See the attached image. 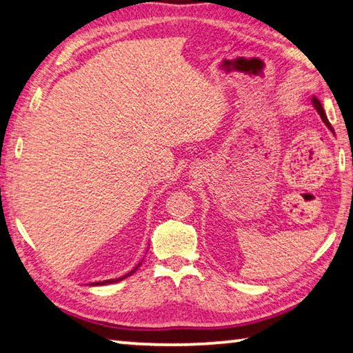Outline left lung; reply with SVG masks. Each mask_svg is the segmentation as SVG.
Wrapping results in <instances>:
<instances>
[{"label":"left lung","mask_w":353,"mask_h":353,"mask_svg":"<svg viewBox=\"0 0 353 353\" xmlns=\"http://www.w3.org/2000/svg\"><path fill=\"white\" fill-rule=\"evenodd\" d=\"M312 103H313V105H314V109L318 110V113L321 115V118H322V121H324L325 124H327V128L328 129H332L333 130V128H332V124L328 123V119H327V115H325V112H324V109H322V104L319 103V99L316 98V97H313V99H312Z\"/></svg>","instance_id":"1"}]
</instances>
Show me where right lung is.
<instances>
[{
  "mask_svg": "<svg viewBox=\"0 0 353 353\" xmlns=\"http://www.w3.org/2000/svg\"><path fill=\"white\" fill-rule=\"evenodd\" d=\"M140 266V265H139ZM139 266H135L132 271H130L129 274H126V276H123V277H119V279H112V280H104V282H94V283H92V285H107V283H115V282H119V280H123V279H126V277H129V276H132V274L139 270Z\"/></svg>",
  "mask_w": 353,
  "mask_h": 353,
  "instance_id": "obj_1",
  "label": "right lung"
}]
</instances>
